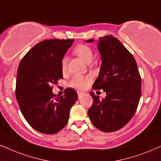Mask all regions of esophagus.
I'll return each instance as SVG.
<instances>
[{"instance_id": "34e87169", "label": "esophagus", "mask_w": 161, "mask_h": 161, "mask_svg": "<svg viewBox=\"0 0 161 161\" xmlns=\"http://www.w3.org/2000/svg\"><path fill=\"white\" fill-rule=\"evenodd\" d=\"M78 97H79V99H81L82 97H83V95H84V93L82 92H80V91H78Z\"/></svg>"}]
</instances>
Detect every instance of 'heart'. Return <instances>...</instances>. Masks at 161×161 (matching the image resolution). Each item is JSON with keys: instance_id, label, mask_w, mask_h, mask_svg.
Listing matches in <instances>:
<instances>
[{"instance_id": "1", "label": "heart", "mask_w": 161, "mask_h": 161, "mask_svg": "<svg viewBox=\"0 0 161 161\" xmlns=\"http://www.w3.org/2000/svg\"><path fill=\"white\" fill-rule=\"evenodd\" d=\"M74 52L81 59L84 61L87 64H90L93 60V51L88 46L85 44H79L74 48ZM67 68V58L64 57L62 60V69L65 70ZM90 79L89 77H83L81 76H75L70 79L68 83L70 87L76 89H85L88 85Z\"/></svg>"}]
</instances>
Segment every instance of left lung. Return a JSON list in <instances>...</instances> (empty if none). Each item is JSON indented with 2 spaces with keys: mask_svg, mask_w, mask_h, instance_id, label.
I'll return each instance as SVG.
<instances>
[{
  "mask_svg": "<svg viewBox=\"0 0 161 161\" xmlns=\"http://www.w3.org/2000/svg\"><path fill=\"white\" fill-rule=\"evenodd\" d=\"M97 48L102 64L93 88L103 89L106 97L100 99L90 93L93 104L87 112L96 128L112 132L124 127L135 114L141 96V78L134 56L117 38H99Z\"/></svg>",
  "mask_w": 161,
  "mask_h": 161,
  "instance_id": "1",
  "label": "left lung"
}]
</instances>
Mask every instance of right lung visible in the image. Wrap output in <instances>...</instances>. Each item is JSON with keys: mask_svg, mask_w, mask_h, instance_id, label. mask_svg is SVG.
Here are the masks:
<instances>
[{"mask_svg": "<svg viewBox=\"0 0 161 161\" xmlns=\"http://www.w3.org/2000/svg\"><path fill=\"white\" fill-rule=\"evenodd\" d=\"M74 39H48L36 44L23 57L17 72L15 95L24 117L31 127L46 135L61 131L78 99L67 88L55 98L52 85L62 79V60Z\"/></svg>", "mask_w": 161, "mask_h": 161, "instance_id": "obj_1", "label": "right lung"}]
</instances>
